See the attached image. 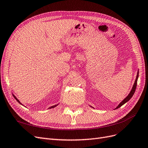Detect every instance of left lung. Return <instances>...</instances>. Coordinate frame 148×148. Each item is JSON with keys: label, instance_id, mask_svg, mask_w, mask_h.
<instances>
[{"label": "left lung", "instance_id": "1", "mask_svg": "<svg viewBox=\"0 0 148 148\" xmlns=\"http://www.w3.org/2000/svg\"><path fill=\"white\" fill-rule=\"evenodd\" d=\"M138 75H139V72L138 71V73H137V75H136V80L135 81V83H134V85H133V86L132 87V89L131 90V92H130V93L128 94V96L123 100V101L119 104L118 106L116 108V109H117L121 107L123 104H124L125 103H127L128 101H129V100L131 99V98L133 97V94H134L135 92V90H136V85H137V80H138Z\"/></svg>", "mask_w": 148, "mask_h": 148}]
</instances>
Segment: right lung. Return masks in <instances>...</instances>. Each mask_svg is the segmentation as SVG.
<instances>
[{"label": "right lung", "instance_id": "add662e5", "mask_svg": "<svg viewBox=\"0 0 148 148\" xmlns=\"http://www.w3.org/2000/svg\"><path fill=\"white\" fill-rule=\"evenodd\" d=\"M13 95V97H14V98H15V99H16V101H18V103H20V104H21V103H20V101H19V100H18V99H17V98H16V97H15V95ZM57 105H58V104H56V105H54V106H51V107H50V108H50V109H51V108H55V107H56V106H57Z\"/></svg>", "mask_w": 148, "mask_h": 148}]
</instances>
